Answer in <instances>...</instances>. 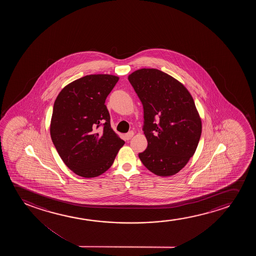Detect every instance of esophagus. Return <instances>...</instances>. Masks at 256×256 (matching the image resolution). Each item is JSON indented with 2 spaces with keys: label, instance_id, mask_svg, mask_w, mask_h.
Returning <instances> with one entry per match:
<instances>
[{
  "label": "esophagus",
  "instance_id": "34e87169",
  "mask_svg": "<svg viewBox=\"0 0 256 256\" xmlns=\"http://www.w3.org/2000/svg\"><path fill=\"white\" fill-rule=\"evenodd\" d=\"M134 134L133 131H130L128 133L126 134H125V140H130V139L134 136Z\"/></svg>",
  "mask_w": 256,
  "mask_h": 256
}]
</instances>
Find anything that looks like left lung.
I'll list each match as a JSON object with an SVG mask.
<instances>
[{"label": "left lung", "instance_id": "1", "mask_svg": "<svg viewBox=\"0 0 256 256\" xmlns=\"http://www.w3.org/2000/svg\"><path fill=\"white\" fill-rule=\"evenodd\" d=\"M128 80L144 106L148 147L139 158L156 175H175L193 156L202 132L192 96L181 82L158 69L134 70Z\"/></svg>", "mask_w": 256, "mask_h": 256}]
</instances>
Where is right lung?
<instances>
[{"mask_svg":"<svg viewBox=\"0 0 256 256\" xmlns=\"http://www.w3.org/2000/svg\"><path fill=\"white\" fill-rule=\"evenodd\" d=\"M118 80L110 74L86 75L66 86L54 102L52 140L64 164L82 178L106 172L125 144L111 128L105 105Z\"/></svg>","mask_w":256,"mask_h":256,"instance_id":"1","label":"right lung"}]
</instances>
